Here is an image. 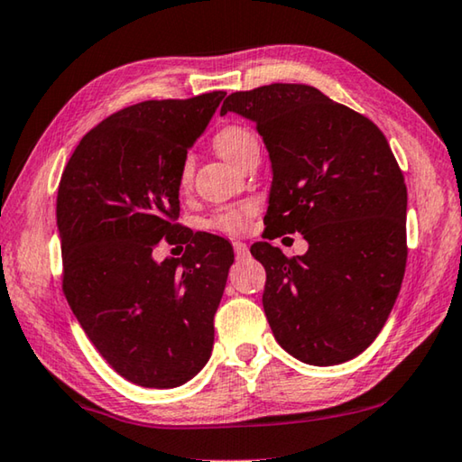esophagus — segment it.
I'll list each match as a JSON object with an SVG mask.
<instances>
[{"label":"esophagus","instance_id":"esophagus-1","mask_svg":"<svg viewBox=\"0 0 462 462\" xmlns=\"http://www.w3.org/2000/svg\"><path fill=\"white\" fill-rule=\"evenodd\" d=\"M232 245H234V253H236V258H238V260H245V258H248L250 250H248V245H246V242L234 240Z\"/></svg>","mask_w":462,"mask_h":462}]
</instances>
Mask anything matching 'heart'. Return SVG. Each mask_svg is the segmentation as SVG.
I'll use <instances>...</instances> for the list:
<instances>
[{
  "label": "heart",
  "instance_id": "obj_1",
  "mask_svg": "<svg viewBox=\"0 0 462 462\" xmlns=\"http://www.w3.org/2000/svg\"><path fill=\"white\" fill-rule=\"evenodd\" d=\"M214 147L217 153L226 159V162L238 165L242 159L246 157V153H250V151L258 147V141L250 129L240 127V125H226V127H222L216 133ZM189 181H191V163L186 162L181 165V171H180V186L188 188ZM256 209L258 208L254 202H245L240 206L220 209V212H216L212 217H209L208 228L224 232V234L245 232L248 228L250 217L256 214Z\"/></svg>",
  "mask_w": 462,
  "mask_h": 462
}]
</instances>
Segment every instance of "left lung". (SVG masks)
<instances>
[{"label": "left lung", "mask_w": 462, "mask_h": 462, "mask_svg": "<svg viewBox=\"0 0 462 462\" xmlns=\"http://www.w3.org/2000/svg\"><path fill=\"white\" fill-rule=\"evenodd\" d=\"M253 121L273 167L268 236L303 234L287 258L256 242L263 307L279 346L309 365H337L372 346L406 271L408 191L383 133L307 85L234 92L220 115Z\"/></svg>", "instance_id": "1"}]
</instances>
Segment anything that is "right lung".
Here are the masks:
<instances>
[{
	"label": "right lung",
	"mask_w": 462,
	"mask_h": 462,
	"mask_svg": "<svg viewBox=\"0 0 462 462\" xmlns=\"http://www.w3.org/2000/svg\"><path fill=\"white\" fill-rule=\"evenodd\" d=\"M224 95L145 100L111 115L82 137L58 186L66 300L106 364L143 388H178L212 356L234 250L173 220L188 149ZM162 237L188 241L187 254L157 263Z\"/></svg>",
	"instance_id": "obj_1"
}]
</instances>
